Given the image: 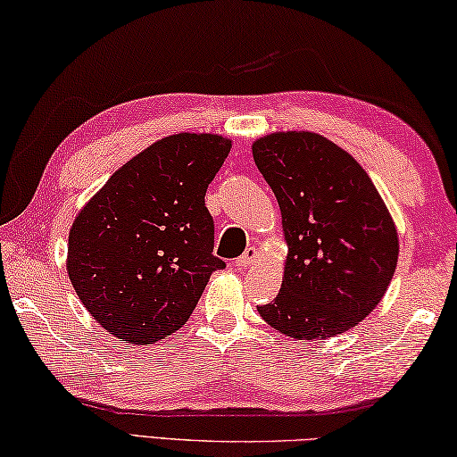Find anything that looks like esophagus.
<instances>
[{
	"label": "esophagus",
	"mask_w": 457,
	"mask_h": 457,
	"mask_svg": "<svg viewBox=\"0 0 457 457\" xmlns=\"http://www.w3.org/2000/svg\"><path fill=\"white\" fill-rule=\"evenodd\" d=\"M257 261H259V251L255 249V246H249V249H246L243 255L237 259V267L246 269V267H251L253 263H257Z\"/></svg>",
	"instance_id": "34e87169"
}]
</instances>
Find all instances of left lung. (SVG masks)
<instances>
[{
	"label": "left lung",
	"mask_w": 457,
	"mask_h": 457,
	"mask_svg": "<svg viewBox=\"0 0 457 457\" xmlns=\"http://www.w3.org/2000/svg\"><path fill=\"white\" fill-rule=\"evenodd\" d=\"M253 158L278 198L289 246L278 297L259 305L297 340L354 328L377 308L399 259L395 222L353 155L310 131L271 133Z\"/></svg>",
	"instance_id": "left-lung-1"
}]
</instances>
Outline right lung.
Wrapping results in <instances>:
<instances>
[{
	"mask_svg": "<svg viewBox=\"0 0 457 457\" xmlns=\"http://www.w3.org/2000/svg\"><path fill=\"white\" fill-rule=\"evenodd\" d=\"M230 139L178 133L119 168L72 222L66 269L82 305L131 344L168 338L188 321L212 271L208 184Z\"/></svg>",
	"mask_w": 457,
	"mask_h": 457,
	"instance_id": "right-lung-1",
	"label": "right lung"
}]
</instances>
